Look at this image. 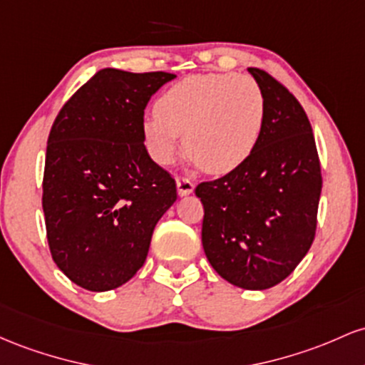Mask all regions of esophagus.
<instances>
[{
	"mask_svg": "<svg viewBox=\"0 0 365 365\" xmlns=\"http://www.w3.org/2000/svg\"><path fill=\"white\" fill-rule=\"evenodd\" d=\"M175 184H178V195L179 196H187L193 193L195 190V184L190 181V179L186 178H178V181H175Z\"/></svg>",
	"mask_w": 365,
	"mask_h": 365,
	"instance_id": "1",
	"label": "esophagus"
}]
</instances>
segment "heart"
<instances>
[{
  "label": "heart",
  "instance_id": "obj_1",
  "mask_svg": "<svg viewBox=\"0 0 365 365\" xmlns=\"http://www.w3.org/2000/svg\"><path fill=\"white\" fill-rule=\"evenodd\" d=\"M265 118L264 93L253 77L198 73L172 84L143 122L151 157L170 163L181 150L210 174L243 165L259 145Z\"/></svg>",
  "mask_w": 365,
  "mask_h": 365
}]
</instances>
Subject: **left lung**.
I'll return each mask as SVG.
<instances>
[{"label":"left lung","mask_w":365,"mask_h":365,"mask_svg":"<svg viewBox=\"0 0 365 365\" xmlns=\"http://www.w3.org/2000/svg\"><path fill=\"white\" fill-rule=\"evenodd\" d=\"M248 72L265 101L259 145L236 170L198 184L196 196L210 265L231 284L257 292L286 279L310 250L322 178L305 110L267 72Z\"/></svg>","instance_id":"1"}]
</instances>
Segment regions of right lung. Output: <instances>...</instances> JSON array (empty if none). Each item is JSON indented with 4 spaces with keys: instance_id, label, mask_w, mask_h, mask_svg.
Instances as JSON below:
<instances>
[{
    "instance_id": "add662e5",
    "label": "right lung",
    "mask_w": 365,
    "mask_h": 365,
    "mask_svg": "<svg viewBox=\"0 0 365 365\" xmlns=\"http://www.w3.org/2000/svg\"><path fill=\"white\" fill-rule=\"evenodd\" d=\"M174 77L103 68L53 122L43 179L48 243L60 271L81 288L108 292L128 282L178 198L143 134L150 98Z\"/></svg>"
}]
</instances>
